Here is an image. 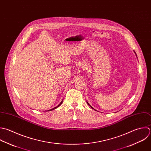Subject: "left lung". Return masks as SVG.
<instances>
[{"label": "left lung", "instance_id": "left-lung-1", "mask_svg": "<svg viewBox=\"0 0 151 151\" xmlns=\"http://www.w3.org/2000/svg\"><path fill=\"white\" fill-rule=\"evenodd\" d=\"M87 103H88V102H87ZM88 105H89V106H90V107H91V108H92V109H94V108H93V107H92V106H91V105H89V104H88ZM95 111H96V110H95Z\"/></svg>", "mask_w": 151, "mask_h": 151}]
</instances>
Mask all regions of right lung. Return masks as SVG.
Masks as SVG:
<instances>
[{
  "label": "right lung",
  "mask_w": 151,
  "mask_h": 151,
  "mask_svg": "<svg viewBox=\"0 0 151 151\" xmlns=\"http://www.w3.org/2000/svg\"><path fill=\"white\" fill-rule=\"evenodd\" d=\"M62 102H63V101H62V102H60V104H59V105H58V106H56V107H55V108H53V109H50V110H49V111H52V110H53V109H56V108H58V107H59V106H60V105H61V104H62Z\"/></svg>",
  "instance_id": "obj_1"
}]
</instances>
